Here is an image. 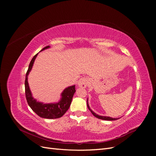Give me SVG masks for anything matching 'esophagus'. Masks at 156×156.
Returning <instances> with one entry per match:
<instances>
[{
	"label": "esophagus",
	"instance_id": "esophagus-1",
	"mask_svg": "<svg viewBox=\"0 0 156 156\" xmlns=\"http://www.w3.org/2000/svg\"><path fill=\"white\" fill-rule=\"evenodd\" d=\"M88 83V79L87 77H82L79 80L78 85L79 87L81 88H86Z\"/></svg>",
	"mask_w": 156,
	"mask_h": 156
}]
</instances>
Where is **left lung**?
<instances>
[{"instance_id": "obj_1", "label": "left lung", "mask_w": 156, "mask_h": 156, "mask_svg": "<svg viewBox=\"0 0 156 156\" xmlns=\"http://www.w3.org/2000/svg\"><path fill=\"white\" fill-rule=\"evenodd\" d=\"M87 107L88 108V109L90 110V111L92 112V114L95 116L96 118H98V119H101V120H118L119 119H113V118H111V117H109V116H100V115H98L97 114H96L95 112H94L92 110H91V108H90L89 105H88V99H87Z\"/></svg>"}]
</instances>
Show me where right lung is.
I'll list each match as a JSON object with an SVG mask.
<instances>
[{
    "label": "right lung",
    "mask_w": 156,
    "mask_h": 156,
    "mask_svg": "<svg viewBox=\"0 0 156 156\" xmlns=\"http://www.w3.org/2000/svg\"><path fill=\"white\" fill-rule=\"evenodd\" d=\"M50 48V46H46L41 50L43 51ZM37 53L31 60L29 69H28L25 81V96L28 104L32 108V110L39 116L44 118V119H55L62 117L66 112L71 105L72 101V98L75 92V85L68 87L65 88L64 91L61 94L60 100L58 103H44L41 102L37 101L36 99L32 97V93L30 90L29 83H28V75L32 69L34 64V60L37 55Z\"/></svg>",
    "instance_id": "obj_1"
}]
</instances>
